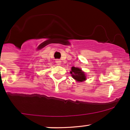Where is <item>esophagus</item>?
Here are the masks:
<instances>
[{"instance_id": "esophagus-1", "label": "esophagus", "mask_w": 130, "mask_h": 130, "mask_svg": "<svg viewBox=\"0 0 130 130\" xmlns=\"http://www.w3.org/2000/svg\"><path fill=\"white\" fill-rule=\"evenodd\" d=\"M56 63L57 64L60 65L61 64V61L60 59H56Z\"/></svg>"}]
</instances>
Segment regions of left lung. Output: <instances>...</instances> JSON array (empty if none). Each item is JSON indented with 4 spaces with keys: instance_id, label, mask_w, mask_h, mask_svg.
<instances>
[{
    "instance_id": "8db88e82",
    "label": "left lung",
    "mask_w": 130,
    "mask_h": 130,
    "mask_svg": "<svg viewBox=\"0 0 130 130\" xmlns=\"http://www.w3.org/2000/svg\"><path fill=\"white\" fill-rule=\"evenodd\" d=\"M70 73L71 74L72 77L76 79L77 81H85L86 79L85 76V73L81 71V69L79 68H76V67H72L71 71H70Z\"/></svg>"
}]
</instances>
